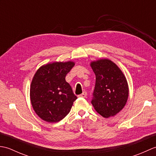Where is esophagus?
<instances>
[{"instance_id": "esophagus-1", "label": "esophagus", "mask_w": 156, "mask_h": 156, "mask_svg": "<svg viewBox=\"0 0 156 156\" xmlns=\"http://www.w3.org/2000/svg\"><path fill=\"white\" fill-rule=\"evenodd\" d=\"M87 92H83V93L82 94H81L80 96H79V97H82V98H87Z\"/></svg>"}]
</instances>
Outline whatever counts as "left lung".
<instances>
[{
    "label": "left lung",
    "instance_id": "8db88e82",
    "mask_svg": "<svg viewBox=\"0 0 156 156\" xmlns=\"http://www.w3.org/2000/svg\"><path fill=\"white\" fill-rule=\"evenodd\" d=\"M96 75V83L91 103L105 118L117 115L126 105L129 87L123 73L113 62L100 59L90 63Z\"/></svg>",
    "mask_w": 156,
    "mask_h": 156
}]
</instances>
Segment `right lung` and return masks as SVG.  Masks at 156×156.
I'll list each match as a JSON object with an SVG mask.
<instances>
[{"instance_id":"right-lung-1","label":"right lung","mask_w":156,"mask_h":156,"mask_svg":"<svg viewBox=\"0 0 156 156\" xmlns=\"http://www.w3.org/2000/svg\"><path fill=\"white\" fill-rule=\"evenodd\" d=\"M74 62L49 63L41 66L33 78L30 99L35 113L48 122H57L67 115L77 99L66 76Z\"/></svg>"}]
</instances>
